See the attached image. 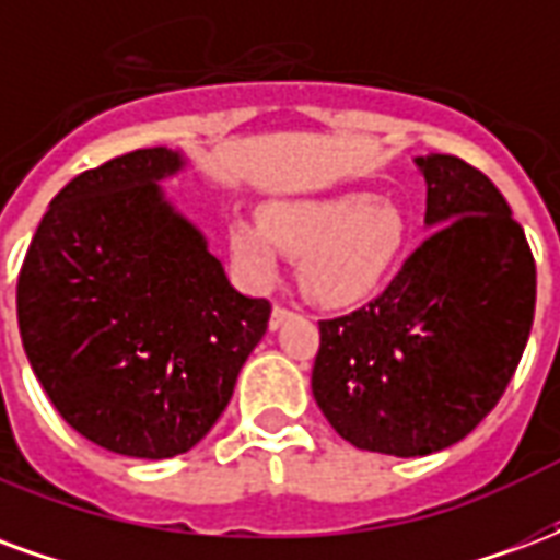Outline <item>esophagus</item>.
I'll list each match as a JSON object with an SVG mask.
<instances>
[{
  "label": "esophagus",
  "mask_w": 560,
  "mask_h": 560,
  "mask_svg": "<svg viewBox=\"0 0 560 560\" xmlns=\"http://www.w3.org/2000/svg\"><path fill=\"white\" fill-rule=\"evenodd\" d=\"M291 317H293L291 308H284V305H276V308H272V315H269V329H279L281 324H284V320H291Z\"/></svg>",
  "instance_id": "34e87169"
}]
</instances>
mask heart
<instances>
[{
    "label": "heart",
    "mask_w": 560,
    "mask_h": 560,
    "mask_svg": "<svg viewBox=\"0 0 560 560\" xmlns=\"http://www.w3.org/2000/svg\"><path fill=\"white\" fill-rule=\"evenodd\" d=\"M408 243V215L372 191L276 197L260 207V221H228L231 264L245 284H269L284 252L296 257L305 296L320 305H351L375 293L396 272Z\"/></svg>",
    "instance_id": "1"
}]
</instances>
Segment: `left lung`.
I'll return each instance as SVG.
<instances>
[{
  "label": "left lung",
  "mask_w": 560,
  "mask_h": 560,
  "mask_svg": "<svg viewBox=\"0 0 560 560\" xmlns=\"http://www.w3.org/2000/svg\"><path fill=\"white\" fill-rule=\"evenodd\" d=\"M425 228L387 291L320 320L312 393L357 450L413 458L453 446L504 396L528 345L537 267L492 179L417 155Z\"/></svg>",
  "instance_id": "8db88e82"
}]
</instances>
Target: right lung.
<instances>
[{"mask_svg":"<svg viewBox=\"0 0 560 560\" xmlns=\"http://www.w3.org/2000/svg\"><path fill=\"white\" fill-rule=\"evenodd\" d=\"M183 149H135L50 200L18 279V324L62 420L131 458L188 453L264 339L267 300L233 288L164 195Z\"/></svg>","mask_w":560,"mask_h":560,"instance_id":"right-lung-1","label":"right lung"}]
</instances>
